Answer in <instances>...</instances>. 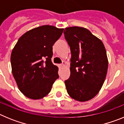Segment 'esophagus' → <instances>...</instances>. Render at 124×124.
Returning <instances> with one entry per match:
<instances>
[{
    "label": "esophagus",
    "mask_w": 124,
    "mask_h": 124,
    "mask_svg": "<svg viewBox=\"0 0 124 124\" xmlns=\"http://www.w3.org/2000/svg\"><path fill=\"white\" fill-rule=\"evenodd\" d=\"M65 64H66L65 62H63V63H62V64H61L60 65V68H63L64 67H65Z\"/></svg>",
    "instance_id": "obj_1"
}]
</instances>
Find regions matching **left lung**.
<instances>
[{
  "mask_svg": "<svg viewBox=\"0 0 124 124\" xmlns=\"http://www.w3.org/2000/svg\"><path fill=\"white\" fill-rule=\"evenodd\" d=\"M64 37L71 53L70 77L64 81L68 94L85 102L98 94L108 68V59L102 41L83 27L66 28Z\"/></svg>",
  "mask_w": 124,
  "mask_h": 124,
  "instance_id": "left-lung-1",
  "label": "left lung"
}]
</instances>
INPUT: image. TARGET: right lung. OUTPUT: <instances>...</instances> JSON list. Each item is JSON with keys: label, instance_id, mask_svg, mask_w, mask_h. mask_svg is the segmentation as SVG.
Listing matches in <instances>:
<instances>
[{"label": "right lung", "instance_id": "1", "mask_svg": "<svg viewBox=\"0 0 124 124\" xmlns=\"http://www.w3.org/2000/svg\"><path fill=\"white\" fill-rule=\"evenodd\" d=\"M63 30L51 25L37 27L24 33L13 48L12 74L19 90L30 99L45 97L59 78L58 68L51 57L53 46Z\"/></svg>", "mask_w": 124, "mask_h": 124}]
</instances>
